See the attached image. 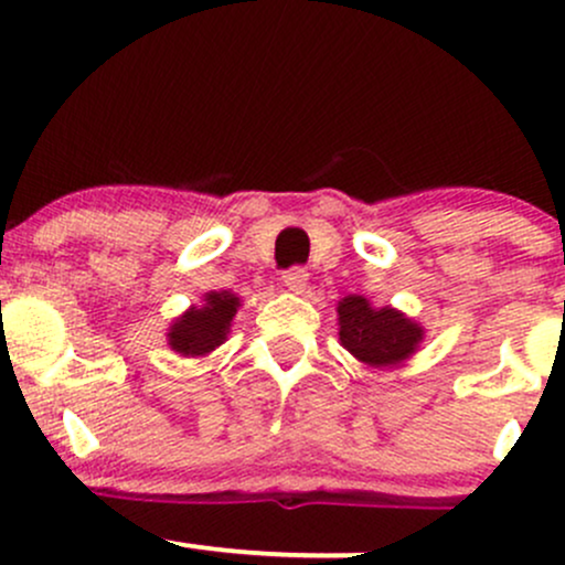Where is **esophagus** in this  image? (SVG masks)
Wrapping results in <instances>:
<instances>
[{
    "label": "esophagus",
    "instance_id": "34e87169",
    "mask_svg": "<svg viewBox=\"0 0 565 565\" xmlns=\"http://www.w3.org/2000/svg\"><path fill=\"white\" fill-rule=\"evenodd\" d=\"M281 281L289 291H302L305 284H308V270H305L302 265H291V268L281 274Z\"/></svg>",
    "mask_w": 565,
    "mask_h": 565
}]
</instances>
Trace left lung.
<instances>
[{"instance_id":"left-lung-1","label":"left lung","mask_w":565,"mask_h":565,"mask_svg":"<svg viewBox=\"0 0 565 565\" xmlns=\"http://www.w3.org/2000/svg\"><path fill=\"white\" fill-rule=\"evenodd\" d=\"M340 340L369 366L401 364L423 340V329L393 308H372L364 297L350 295L337 308Z\"/></svg>"}]
</instances>
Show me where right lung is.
<instances>
[{"instance_id": "obj_1", "label": "right lung", "mask_w": 565, "mask_h": 565, "mask_svg": "<svg viewBox=\"0 0 565 565\" xmlns=\"http://www.w3.org/2000/svg\"><path fill=\"white\" fill-rule=\"evenodd\" d=\"M238 297L228 295H206L204 308H191L180 321H174L170 329V345L172 350L183 355H204L215 350L228 334V327L236 316Z\"/></svg>"}]
</instances>
